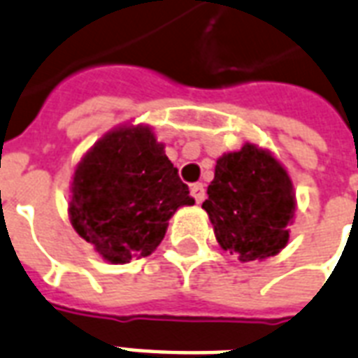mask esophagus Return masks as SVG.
Returning <instances> with one entry per match:
<instances>
[{"mask_svg":"<svg viewBox=\"0 0 358 358\" xmlns=\"http://www.w3.org/2000/svg\"><path fill=\"white\" fill-rule=\"evenodd\" d=\"M190 194H192V198L196 199V203H201L205 199V188L201 182H196V185H192V188H190Z\"/></svg>","mask_w":358,"mask_h":358,"instance_id":"1","label":"esophagus"}]
</instances>
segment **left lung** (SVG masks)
I'll return each mask as SVG.
<instances>
[{"mask_svg": "<svg viewBox=\"0 0 358 358\" xmlns=\"http://www.w3.org/2000/svg\"><path fill=\"white\" fill-rule=\"evenodd\" d=\"M203 207L218 245L241 262L276 256L289 239L295 192L284 166L268 151L245 143L217 160Z\"/></svg>", "mask_w": 358, "mask_h": 358, "instance_id": "1", "label": "left lung"}]
</instances>
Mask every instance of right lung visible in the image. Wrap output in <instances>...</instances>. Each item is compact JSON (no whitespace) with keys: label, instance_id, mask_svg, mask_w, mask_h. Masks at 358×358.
<instances>
[{"label":"right lung","instance_id":"right-lung-1","mask_svg":"<svg viewBox=\"0 0 358 358\" xmlns=\"http://www.w3.org/2000/svg\"><path fill=\"white\" fill-rule=\"evenodd\" d=\"M71 192L73 228L110 263L149 256L173 213L194 203L164 145L143 124L102 136L76 166Z\"/></svg>","mask_w":358,"mask_h":358}]
</instances>
